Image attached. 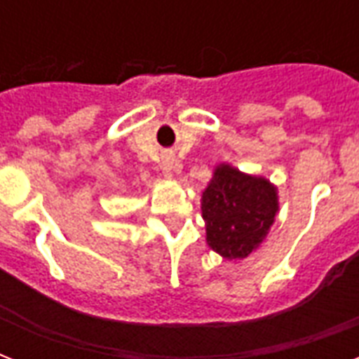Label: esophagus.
<instances>
[{
    "label": "esophagus",
    "instance_id": "1",
    "mask_svg": "<svg viewBox=\"0 0 359 359\" xmlns=\"http://www.w3.org/2000/svg\"><path fill=\"white\" fill-rule=\"evenodd\" d=\"M160 168H162L163 177H168V179H173V175L179 171V165H177L173 156H163L162 165H160Z\"/></svg>",
    "mask_w": 359,
    "mask_h": 359
}]
</instances>
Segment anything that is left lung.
<instances>
[{"instance_id": "1", "label": "left lung", "mask_w": 359, "mask_h": 359, "mask_svg": "<svg viewBox=\"0 0 359 359\" xmlns=\"http://www.w3.org/2000/svg\"><path fill=\"white\" fill-rule=\"evenodd\" d=\"M207 244L225 261H242L261 248L279 212L278 186L224 162L203 190Z\"/></svg>"}]
</instances>
